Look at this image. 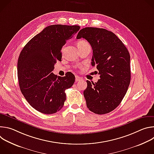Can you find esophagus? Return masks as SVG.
Listing matches in <instances>:
<instances>
[{
  "label": "esophagus",
  "instance_id": "34e87169",
  "mask_svg": "<svg viewBox=\"0 0 154 154\" xmlns=\"http://www.w3.org/2000/svg\"><path fill=\"white\" fill-rule=\"evenodd\" d=\"M81 80H82V79L81 78V77H80L79 76H75V82H79V81H81Z\"/></svg>",
  "mask_w": 154,
  "mask_h": 154
}]
</instances>
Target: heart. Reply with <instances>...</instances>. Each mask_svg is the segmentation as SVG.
<instances>
[{
    "label": "heart",
    "instance_id": "b5f03b06",
    "mask_svg": "<svg viewBox=\"0 0 154 154\" xmlns=\"http://www.w3.org/2000/svg\"><path fill=\"white\" fill-rule=\"evenodd\" d=\"M77 46L79 48H81V47H85V46H89V44L85 40H81V41H79V42H77Z\"/></svg>",
    "mask_w": 154,
    "mask_h": 154
}]
</instances>
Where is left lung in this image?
I'll list each match as a JSON object with an SVG mask.
<instances>
[{
    "instance_id": "1",
    "label": "left lung",
    "mask_w": 154,
    "mask_h": 154,
    "mask_svg": "<svg viewBox=\"0 0 154 154\" xmlns=\"http://www.w3.org/2000/svg\"><path fill=\"white\" fill-rule=\"evenodd\" d=\"M81 38L91 45V64L100 74L95 83L86 81L83 92L86 106L97 115L109 113L120 104L130 85L129 52L115 33L104 29L85 27L77 34V39Z\"/></svg>"
}]
</instances>
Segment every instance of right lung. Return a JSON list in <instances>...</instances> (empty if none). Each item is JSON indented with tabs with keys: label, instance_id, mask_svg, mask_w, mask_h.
I'll return each mask as SVG.
<instances>
[{
	"label": "right lung",
	"instance_id": "add662e5",
	"mask_svg": "<svg viewBox=\"0 0 154 154\" xmlns=\"http://www.w3.org/2000/svg\"><path fill=\"white\" fill-rule=\"evenodd\" d=\"M79 29V26H49L20 52L17 68L20 90L29 103L42 113L60 111L66 100L65 90L75 82L71 72L64 77H57L52 72L57 61H61L62 47Z\"/></svg>",
	"mask_w": 154,
	"mask_h": 154
}]
</instances>
